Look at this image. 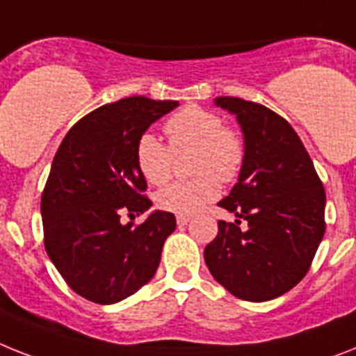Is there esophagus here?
I'll use <instances>...</instances> for the list:
<instances>
[{"label": "esophagus", "mask_w": 356, "mask_h": 356, "mask_svg": "<svg viewBox=\"0 0 356 356\" xmlns=\"http://www.w3.org/2000/svg\"><path fill=\"white\" fill-rule=\"evenodd\" d=\"M176 222H178V225H187L191 222V216H187V214H178Z\"/></svg>", "instance_id": "34e87169"}]
</instances>
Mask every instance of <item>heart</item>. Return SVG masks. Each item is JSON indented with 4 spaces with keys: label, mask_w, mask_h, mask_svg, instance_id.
<instances>
[{
    "label": "heart",
    "mask_w": 356,
    "mask_h": 356,
    "mask_svg": "<svg viewBox=\"0 0 356 356\" xmlns=\"http://www.w3.org/2000/svg\"><path fill=\"white\" fill-rule=\"evenodd\" d=\"M175 152L193 151V180H180L158 191L156 205L175 214H193L220 195V181L229 184L240 175L245 142L236 129L225 127L222 116L198 105L181 108L165 123ZM136 165L149 184L160 185L171 176L172 152L152 132L136 143Z\"/></svg>",
    "instance_id": "heart-1"
}]
</instances>
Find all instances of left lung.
Segmentation results:
<instances>
[{"instance_id": "1", "label": "left lung", "mask_w": 356, "mask_h": 356, "mask_svg": "<svg viewBox=\"0 0 356 356\" xmlns=\"http://www.w3.org/2000/svg\"><path fill=\"white\" fill-rule=\"evenodd\" d=\"M214 105L236 116L245 160L229 196L218 202L236 220H220L205 264L231 295L273 300L309 271L325 233V191L304 143L282 116L231 96ZM240 219L248 222L245 228Z\"/></svg>"}]
</instances>
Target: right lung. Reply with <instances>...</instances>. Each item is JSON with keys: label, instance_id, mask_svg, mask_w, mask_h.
I'll list each match as a JSON object with an SVG mask.
<instances>
[{"label": "right lung", "instance_id": "obj_1", "mask_svg": "<svg viewBox=\"0 0 356 356\" xmlns=\"http://www.w3.org/2000/svg\"><path fill=\"white\" fill-rule=\"evenodd\" d=\"M178 102L131 96L102 105L67 132L41 196L49 258L69 287L96 304H116L154 277L176 218L152 211L140 225L120 214L149 211L136 165L143 132Z\"/></svg>", "mask_w": 356, "mask_h": 356}]
</instances>
